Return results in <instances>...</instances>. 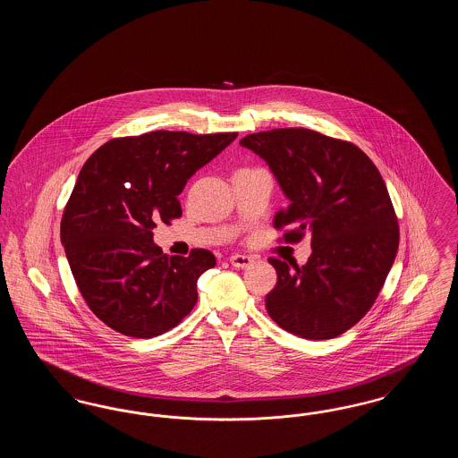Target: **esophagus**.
Returning <instances> with one entry per match:
<instances>
[{"label":"esophagus","instance_id":"34e87169","mask_svg":"<svg viewBox=\"0 0 458 458\" xmlns=\"http://www.w3.org/2000/svg\"><path fill=\"white\" fill-rule=\"evenodd\" d=\"M230 264L235 267H247L249 264H252V258L245 254H233L230 256Z\"/></svg>","mask_w":458,"mask_h":458}]
</instances>
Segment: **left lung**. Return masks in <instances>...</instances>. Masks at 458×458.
<instances>
[{"label":"left lung","instance_id":"obj_1","mask_svg":"<svg viewBox=\"0 0 458 458\" xmlns=\"http://www.w3.org/2000/svg\"><path fill=\"white\" fill-rule=\"evenodd\" d=\"M240 144L269 165L290 204L275 216L286 243L309 235L299 267L269 258L276 286L266 310L286 331L329 340L357 325L377 299L398 250V219L385 180L355 144L309 129L245 135Z\"/></svg>","mask_w":458,"mask_h":458}]
</instances>
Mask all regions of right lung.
Returning a JSON list of instances; mask_svg holds the SVG:
<instances>
[{
	"label": "right lung",
	"mask_w": 458,
	"mask_h": 458,
	"mask_svg": "<svg viewBox=\"0 0 458 458\" xmlns=\"http://www.w3.org/2000/svg\"><path fill=\"white\" fill-rule=\"evenodd\" d=\"M237 131H156L111 139L82 166L62 218V243L89 309L106 327L153 338L176 327L197 302L199 276L215 254H163L156 221L182 216L176 196Z\"/></svg>",
	"instance_id": "add662e5"
}]
</instances>
